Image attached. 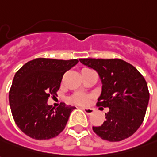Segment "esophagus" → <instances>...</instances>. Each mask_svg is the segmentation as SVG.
I'll return each mask as SVG.
<instances>
[{
	"mask_svg": "<svg viewBox=\"0 0 157 157\" xmlns=\"http://www.w3.org/2000/svg\"><path fill=\"white\" fill-rule=\"evenodd\" d=\"M82 109L84 110V112L86 113V115H91L94 112V109L93 108H82Z\"/></svg>",
	"mask_w": 157,
	"mask_h": 157,
	"instance_id": "esophagus-1",
	"label": "esophagus"
}]
</instances>
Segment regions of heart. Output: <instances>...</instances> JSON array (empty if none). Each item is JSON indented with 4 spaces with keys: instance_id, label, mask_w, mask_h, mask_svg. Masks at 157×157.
<instances>
[{
    "instance_id": "b5f03b06",
    "label": "heart",
    "mask_w": 157,
    "mask_h": 157,
    "mask_svg": "<svg viewBox=\"0 0 157 157\" xmlns=\"http://www.w3.org/2000/svg\"><path fill=\"white\" fill-rule=\"evenodd\" d=\"M71 100L72 103L76 104V105H84L88 101V97L83 94H76L71 97Z\"/></svg>"
}]
</instances>
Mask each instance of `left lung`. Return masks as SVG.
Instances as JSON below:
<instances>
[{"label":"left lung","mask_w":157,"mask_h":157,"mask_svg":"<svg viewBox=\"0 0 157 157\" xmlns=\"http://www.w3.org/2000/svg\"><path fill=\"white\" fill-rule=\"evenodd\" d=\"M79 60L98 73L103 86L97 105L109 108L106 121L93 127L94 132L109 142L132 136L143 122L150 99L145 79L134 66L120 59Z\"/></svg>","instance_id":"left-lung-1"}]
</instances>
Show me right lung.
Segmentation results:
<instances>
[{
	"label": "right lung",
	"instance_id": "right-lung-1",
	"mask_svg": "<svg viewBox=\"0 0 157 157\" xmlns=\"http://www.w3.org/2000/svg\"><path fill=\"white\" fill-rule=\"evenodd\" d=\"M78 62L38 58L16 72L9 91V104L15 123L26 135L49 140L64 129L75 108L64 103L54 108L48 105V100L50 96H57L63 74Z\"/></svg>",
	"mask_w": 157,
	"mask_h": 157
}]
</instances>
